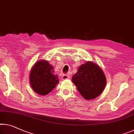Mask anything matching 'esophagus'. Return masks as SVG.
<instances>
[{
    "label": "esophagus",
    "instance_id": "esophagus-1",
    "mask_svg": "<svg viewBox=\"0 0 134 134\" xmlns=\"http://www.w3.org/2000/svg\"><path fill=\"white\" fill-rule=\"evenodd\" d=\"M70 77L68 75H63V76H62V79H63V80H65V79H69Z\"/></svg>",
    "mask_w": 134,
    "mask_h": 134
}]
</instances>
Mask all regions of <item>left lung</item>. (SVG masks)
Wrapping results in <instances>:
<instances>
[{
  "label": "left lung",
  "instance_id": "left-lung-1",
  "mask_svg": "<svg viewBox=\"0 0 134 134\" xmlns=\"http://www.w3.org/2000/svg\"><path fill=\"white\" fill-rule=\"evenodd\" d=\"M71 79L82 96L88 100L99 96L104 90L107 82L100 67L90 61L79 66Z\"/></svg>",
  "mask_w": 134,
  "mask_h": 134
}]
</instances>
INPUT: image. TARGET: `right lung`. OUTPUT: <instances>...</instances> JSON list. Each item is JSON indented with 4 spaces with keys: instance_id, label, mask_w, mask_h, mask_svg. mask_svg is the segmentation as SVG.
<instances>
[{
    "instance_id": "obj_1",
    "label": "right lung",
    "mask_w": 134,
    "mask_h": 134,
    "mask_svg": "<svg viewBox=\"0 0 134 134\" xmlns=\"http://www.w3.org/2000/svg\"><path fill=\"white\" fill-rule=\"evenodd\" d=\"M54 73L53 66L47 61H39L35 63L29 76L33 90L40 95H46L51 92L59 82Z\"/></svg>"
}]
</instances>
